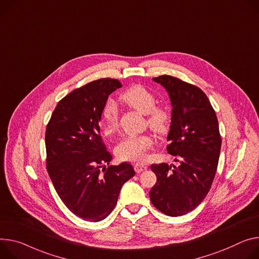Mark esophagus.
I'll list each match as a JSON object with an SVG mask.
<instances>
[{
  "label": "esophagus",
  "mask_w": 259,
  "mask_h": 259,
  "mask_svg": "<svg viewBox=\"0 0 259 259\" xmlns=\"http://www.w3.org/2000/svg\"><path fill=\"white\" fill-rule=\"evenodd\" d=\"M134 169L136 172H142L147 169V166L145 165V164H135Z\"/></svg>",
  "instance_id": "esophagus-1"
}]
</instances>
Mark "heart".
I'll list each match as a JSON object with an SVG mask.
<instances>
[{
  "mask_svg": "<svg viewBox=\"0 0 259 259\" xmlns=\"http://www.w3.org/2000/svg\"><path fill=\"white\" fill-rule=\"evenodd\" d=\"M120 100L146 114L149 127L157 133H165L171 122V112L165 105L156 104V97L147 88L135 84L125 91ZM104 121V133L112 134L117 127V109L112 101H107L102 110ZM154 145V139L150 134L126 136L115 147V155L120 160L130 162H144L148 158V152Z\"/></svg>",
  "mask_w": 259,
  "mask_h": 259,
  "instance_id": "obj_1",
  "label": "heart"
}]
</instances>
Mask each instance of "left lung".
Segmentation results:
<instances>
[{"label":"left lung","mask_w":259,"mask_h":259,"mask_svg":"<svg viewBox=\"0 0 259 259\" xmlns=\"http://www.w3.org/2000/svg\"><path fill=\"white\" fill-rule=\"evenodd\" d=\"M168 92L172 105L166 147L179 166L152 164L157 183L150 199L163 214L183 216L198 206L215 178L221 149L216 112L198 87L170 75L153 78Z\"/></svg>","instance_id":"1"}]
</instances>
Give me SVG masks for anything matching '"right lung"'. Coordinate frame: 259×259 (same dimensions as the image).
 I'll list each match as a JSON object with an SVG mask.
<instances>
[{
	"label": "right lung",
	"instance_id": "right-lung-1",
	"mask_svg": "<svg viewBox=\"0 0 259 259\" xmlns=\"http://www.w3.org/2000/svg\"><path fill=\"white\" fill-rule=\"evenodd\" d=\"M121 87L117 79L101 78L73 90L59 101L46 126V168L55 189L74 215L91 222L111 213L122 186L135 175L126 162L105 167L112 156L99 121L108 96Z\"/></svg>",
	"mask_w": 259,
	"mask_h": 259
}]
</instances>
